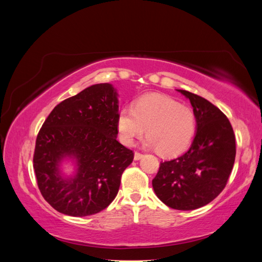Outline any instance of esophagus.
Segmentation results:
<instances>
[{
	"label": "esophagus",
	"instance_id": "34e87169",
	"mask_svg": "<svg viewBox=\"0 0 262 262\" xmlns=\"http://www.w3.org/2000/svg\"><path fill=\"white\" fill-rule=\"evenodd\" d=\"M144 155L142 154V153H139V152H136L134 153V161H139V160H141L142 157H143Z\"/></svg>",
	"mask_w": 262,
	"mask_h": 262
}]
</instances>
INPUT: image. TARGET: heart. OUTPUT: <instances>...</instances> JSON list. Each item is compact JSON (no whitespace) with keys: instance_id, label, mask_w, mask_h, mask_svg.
Returning a JSON list of instances; mask_svg holds the SVG:
<instances>
[{"instance_id":"heart-1","label":"heart","mask_w":262,"mask_h":262,"mask_svg":"<svg viewBox=\"0 0 262 262\" xmlns=\"http://www.w3.org/2000/svg\"><path fill=\"white\" fill-rule=\"evenodd\" d=\"M117 126L125 145H132L146 131V146L157 148L162 155L173 156L184 152L191 142L195 116L191 108L175 99L150 94L134 101L132 109H121Z\"/></svg>"}]
</instances>
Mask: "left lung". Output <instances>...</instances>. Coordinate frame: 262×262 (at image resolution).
<instances>
[{
  "label": "left lung",
  "instance_id": "left-lung-1",
  "mask_svg": "<svg viewBox=\"0 0 262 262\" xmlns=\"http://www.w3.org/2000/svg\"><path fill=\"white\" fill-rule=\"evenodd\" d=\"M193 108L196 132L187 152L162 162L152 181L163 203L176 210H195L210 203L223 191L231 175L235 136L226 116L205 98L178 90Z\"/></svg>",
  "mask_w": 262,
  "mask_h": 262
}]
</instances>
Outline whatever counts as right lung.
I'll use <instances>...</instances> for the list:
<instances>
[{"label":"right lung","mask_w":262,"mask_h":262,"mask_svg":"<svg viewBox=\"0 0 262 262\" xmlns=\"http://www.w3.org/2000/svg\"><path fill=\"white\" fill-rule=\"evenodd\" d=\"M118 94L95 84L54 107L39 131L34 169L39 190L51 207L70 216L96 214L114 201L134 154L117 141ZM75 161L74 177L59 164Z\"/></svg>","instance_id":"add662e5"}]
</instances>
